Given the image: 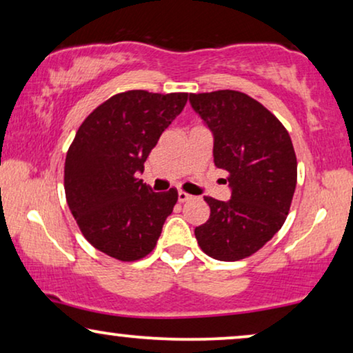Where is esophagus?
<instances>
[{
    "mask_svg": "<svg viewBox=\"0 0 353 353\" xmlns=\"http://www.w3.org/2000/svg\"><path fill=\"white\" fill-rule=\"evenodd\" d=\"M191 199V196L188 194V192H185V191H178V201L180 202H186V201H190Z\"/></svg>",
    "mask_w": 353,
    "mask_h": 353,
    "instance_id": "esophagus-1",
    "label": "esophagus"
}]
</instances>
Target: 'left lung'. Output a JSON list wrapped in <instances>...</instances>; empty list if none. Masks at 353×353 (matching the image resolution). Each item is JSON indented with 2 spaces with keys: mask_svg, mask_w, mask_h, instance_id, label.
Wrapping results in <instances>:
<instances>
[{
  "mask_svg": "<svg viewBox=\"0 0 353 353\" xmlns=\"http://www.w3.org/2000/svg\"><path fill=\"white\" fill-rule=\"evenodd\" d=\"M214 133V162L228 173V202L205 196L210 216L194 230L212 259L236 262L281 230L297 183V159L284 125L259 101L234 90L190 94Z\"/></svg>",
  "mask_w": 353,
  "mask_h": 353,
  "instance_id": "left-lung-1",
  "label": "left lung"
}]
</instances>
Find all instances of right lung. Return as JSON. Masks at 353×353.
<instances>
[{
    "mask_svg": "<svg viewBox=\"0 0 353 353\" xmlns=\"http://www.w3.org/2000/svg\"><path fill=\"white\" fill-rule=\"evenodd\" d=\"M186 101L188 93L114 94L83 120L67 151V204L85 239L109 257L134 262L156 248L178 191L154 192L137 172Z\"/></svg>",
    "mask_w": 353,
    "mask_h": 353,
    "instance_id": "add662e5",
    "label": "right lung"
}]
</instances>
